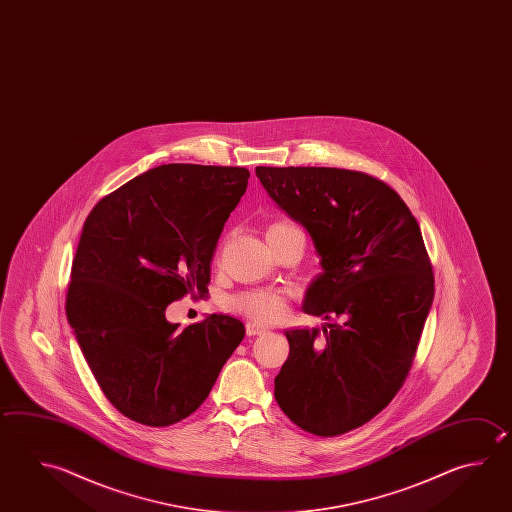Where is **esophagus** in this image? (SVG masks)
Returning a JSON list of instances; mask_svg holds the SVG:
<instances>
[{
    "instance_id": "1",
    "label": "esophagus",
    "mask_w": 512,
    "mask_h": 512,
    "mask_svg": "<svg viewBox=\"0 0 512 512\" xmlns=\"http://www.w3.org/2000/svg\"><path fill=\"white\" fill-rule=\"evenodd\" d=\"M268 331L266 326H261L257 322H246V335L248 337H257V335H264Z\"/></svg>"
}]
</instances>
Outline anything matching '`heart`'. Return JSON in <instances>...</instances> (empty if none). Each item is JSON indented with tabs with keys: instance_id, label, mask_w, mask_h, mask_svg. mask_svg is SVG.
I'll use <instances>...</instances> for the list:
<instances>
[{
	"instance_id": "1",
	"label": "heart",
	"mask_w": 512,
	"mask_h": 512,
	"mask_svg": "<svg viewBox=\"0 0 512 512\" xmlns=\"http://www.w3.org/2000/svg\"><path fill=\"white\" fill-rule=\"evenodd\" d=\"M295 230H299V228L291 222H271L270 226L266 228V239L271 241L275 237L295 232ZM226 308L239 313V315H244L248 319L257 320V322H273V320L280 319L286 309V295H284V291L266 290V288L241 291L226 300Z\"/></svg>"
}]
</instances>
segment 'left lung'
<instances>
[{"instance_id":"obj_1","label":"left lung","mask_w":512,"mask_h":512,"mask_svg":"<svg viewBox=\"0 0 512 512\" xmlns=\"http://www.w3.org/2000/svg\"><path fill=\"white\" fill-rule=\"evenodd\" d=\"M264 190L308 230L322 273L302 309L328 328L290 329L275 400L293 424L338 436L386 407L411 369L433 304L420 226L373 175L324 166H257Z\"/></svg>"}]
</instances>
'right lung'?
I'll return each instance as SVG.
<instances>
[{
  "label": "right lung",
  "instance_id": "right-lung-1",
  "mask_svg": "<svg viewBox=\"0 0 512 512\" xmlns=\"http://www.w3.org/2000/svg\"><path fill=\"white\" fill-rule=\"evenodd\" d=\"M248 179L239 166L163 164L103 197L85 221L68 322L101 391L134 422L166 427L192 415L244 338L228 315L177 331L164 311L206 291Z\"/></svg>",
  "mask_w": 512,
  "mask_h": 512
}]
</instances>
